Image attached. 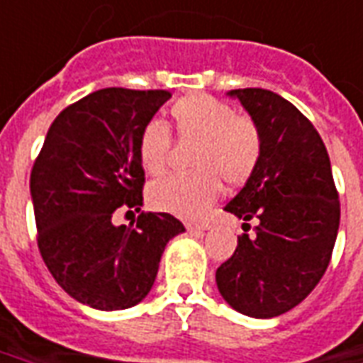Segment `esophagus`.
<instances>
[{"label": "esophagus", "instance_id": "esophagus-1", "mask_svg": "<svg viewBox=\"0 0 363 363\" xmlns=\"http://www.w3.org/2000/svg\"><path fill=\"white\" fill-rule=\"evenodd\" d=\"M207 228H209L207 225H192V223H188L186 225L188 232H206Z\"/></svg>", "mask_w": 363, "mask_h": 363}]
</instances>
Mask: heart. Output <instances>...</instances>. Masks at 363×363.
Returning <instances> with one entry per match:
<instances>
[{
	"label": "heart",
	"instance_id": "1",
	"mask_svg": "<svg viewBox=\"0 0 363 363\" xmlns=\"http://www.w3.org/2000/svg\"><path fill=\"white\" fill-rule=\"evenodd\" d=\"M179 135L201 140L194 175H173L154 182L150 203L181 218H200L217 200L220 179L238 186L253 175L262 154L259 127L226 102L209 95H192L171 108ZM171 150V131L162 121H148L138 137V157L150 175H162Z\"/></svg>",
	"mask_w": 363,
	"mask_h": 363
}]
</instances>
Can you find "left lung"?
Here are the masks:
<instances>
[{
    "label": "left lung",
    "mask_w": 363,
    "mask_h": 363,
    "mask_svg": "<svg viewBox=\"0 0 363 363\" xmlns=\"http://www.w3.org/2000/svg\"><path fill=\"white\" fill-rule=\"evenodd\" d=\"M259 127L262 154L253 175L225 206L256 234L238 236L234 255L217 268L218 293L234 311L274 318L291 311L322 280L341 206L328 150L311 121L278 93L232 89Z\"/></svg>",
    "instance_id": "8db88e82"
}]
</instances>
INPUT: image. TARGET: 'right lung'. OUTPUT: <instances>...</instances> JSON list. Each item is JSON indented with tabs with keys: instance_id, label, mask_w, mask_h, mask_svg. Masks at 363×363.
I'll list each match as a JSON object with an SVG mask.
<instances>
[{
	"instance_id": "obj_1",
	"label": "right lung",
	"mask_w": 363,
	"mask_h": 363,
	"mask_svg": "<svg viewBox=\"0 0 363 363\" xmlns=\"http://www.w3.org/2000/svg\"><path fill=\"white\" fill-rule=\"evenodd\" d=\"M169 99L167 91L123 87L89 93L52 121L30 175L41 257L72 298L96 311L140 303L167 242L184 232L169 213L114 225L120 207L140 211L138 137Z\"/></svg>"
}]
</instances>
